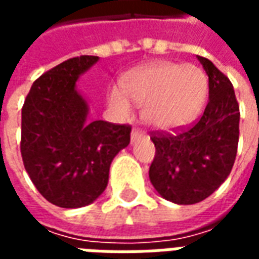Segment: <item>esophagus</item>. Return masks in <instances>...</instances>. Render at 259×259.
<instances>
[{
  "label": "esophagus",
  "mask_w": 259,
  "mask_h": 259,
  "mask_svg": "<svg viewBox=\"0 0 259 259\" xmlns=\"http://www.w3.org/2000/svg\"><path fill=\"white\" fill-rule=\"evenodd\" d=\"M143 132H141L140 129H133V132H132V141H136V140H139V139H141L143 137Z\"/></svg>",
  "instance_id": "34e87169"
}]
</instances>
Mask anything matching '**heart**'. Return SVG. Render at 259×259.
<instances>
[{
    "instance_id": "1",
    "label": "heart",
    "mask_w": 259,
    "mask_h": 259,
    "mask_svg": "<svg viewBox=\"0 0 259 259\" xmlns=\"http://www.w3.org/2000/svg\"><path fill=\"white\" fill-rule=\"evenodd\" d=\"M208 81L194 65L157 62L129 73L123 90L113 87L109 102L118 112H130V99L143 107V118L157 129L187 124L205 100Z\"/></svg>"
}]
</instances>
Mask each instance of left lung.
<instances>
[{"label":"left lung","mask_w":259,"mask_h":259,"mask_svg":"<svg viewBox=\"0 0 259 259\" xmlns=\"http://www.w3.org/2000/svg\"><path fill=\"white\" fill-rule=\"evenodd\" d=\"M198 59L209 85L204 113L189 126L151 132L155 157L150 180L165 200L180 205L205 200L222 185L239 144L240 108L233 84L209 59Z\"/></svg>","instance_id":"8db88e82"}]
</instances>
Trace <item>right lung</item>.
I'll list each match as a JSON object with an SVG mask.
<instances>
[{
    "label": "right lung",
    "mask_w": 259,
    "mask_h": 259,
    "mask_svg": "<svg viewBox=\"0 0 259 259\" xmlns=\"http://www.w3.org/2000/svg\"><path fill=\"white\" fill-rule=\"evenodd\" d=\"M98 57H74L42 73L22 107L20 152L40 194L61 208L91 204L105 190L111 162L129 146L130 124L87 122L79 76Z\"/></svg>",
    "instance_id": "obj_1"
}]
</instances>
